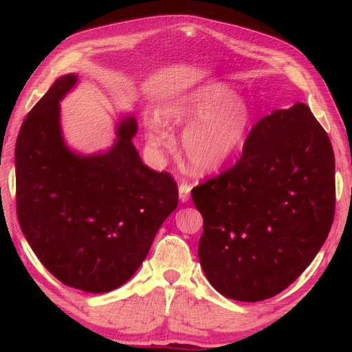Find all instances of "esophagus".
Instances as JSON below:
<instances>
[{
  "label": "esophagus",
  "instance_id": "obj_1",
  "mask_svg": "<svg viewBox=\"0 0 352 352\" xmlns=\"http://www.w3.org/2000/svg\"><path fill=\"white\" fill-rule=\"evenodd\" d=\"M190 184L188 183H182L180 186H178V193H180V199L182 203H186V201L189 199V195H190Z\"/></svg>",
  "mask_w": 352,
  "mask_h": 352
}]
</instances>
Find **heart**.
I'll use <instances>...</instances> for the list:
<instances>
[{
    "instance_id": "obj_1",
    "label": "heart",
    "mask_w": 352,
    "mask_h": 352,
    "mask_svg": "<svg viewBox=\"0 0 352 352\" xmlns=\"http://www.w3.org/2000/svg\"><path fill=\"white\" fill-rule=\"evenodd\" d=\"M160 119L170 126L189 125L182 149L190 168L207 174L222 168L242 145L251 113L246 102L223 83H208L164 104ZM153 146H169L170 136L160 122L148 126Z\"/></svg>"
}]
</instances>
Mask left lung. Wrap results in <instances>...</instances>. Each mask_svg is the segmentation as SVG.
I'll return each instance as SVG.
<instances>
[{
	"instance_id": "left-lung-1",
	"label": "left lung",
	"mask_w": 352,
	"mask_h": 352,
	"mask_svg": "<svg viewBox=\"0 0 352 352\" xmlns=\"http://www.w3.org/2000/svg\"><path fill=\"white\" fill-rule=\"evenodd\" d=\"M204 218L198 256L212 286L236 301L278 295L330 233L334 153L309 106L261 118L233 166L192 189Z\"/></svg>"
}]
</instances>
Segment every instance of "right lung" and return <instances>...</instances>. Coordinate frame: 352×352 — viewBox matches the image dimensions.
<instances>
[{
	"mask_svg": "<svg viewBox=\"0 0 352 352\" xmlns=\"http://www.w3.org/2000/svg\"><path fill=\"white\" fill-rule=\"evenodd\" d=\"M68 74L30 110L18 134L16 213L41 263L69 287L104 294L122 286L145 260L178 206L169 172L142 163L126 118L107 154L80 157L63 144L58 101L76 85Z\"/></svg>",
	"mask_w": 352,
	"mask_h": 352,
	"instance_id": "1",
	"label": "right lung"
}]
</instances>
